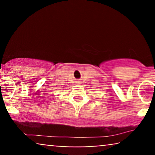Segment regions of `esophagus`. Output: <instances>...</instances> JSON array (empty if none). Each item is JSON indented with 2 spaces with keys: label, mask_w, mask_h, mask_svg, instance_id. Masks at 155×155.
Here are the masks:
<instances>
[{
  "label": "esophagus",
  "mask_w": 155,
  "mask_h": 155,
  "mask_svg": "<svg viewBox=\"0 0 155 155\" xmlns=\"http://www.w3.org/2000/svg\"><path fill=\"white\" fill-rule=\"evenodd\" d=\"M78 83H80V82H79V81H78Z\"/></svg>",
  "instance_id": "1"
}]
</instances>
